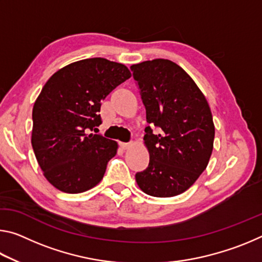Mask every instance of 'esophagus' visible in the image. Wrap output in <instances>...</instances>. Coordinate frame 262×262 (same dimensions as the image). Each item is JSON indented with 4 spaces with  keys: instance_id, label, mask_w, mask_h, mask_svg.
<instances>
[{
    "instance_id": "obj_1",
    "label": "esophagus",
    "mask_w": 262,
    "mask_h": 262,
    "mask_svg": "<svg viewBox=\"0 0 262 262\" xmlns=\"http://www.w3.org/2000/svg\"><path fill=\"white\" fill-rule=\"evenodd\" d=\"M134 145H135L134 142H128V143H120V147H121L123 150L130 149L132 147H134Z\"/></svg>"
}]
</instances>
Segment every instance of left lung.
Here are the masks:
<instances>
[{"instance_id":"obj_1","label":"left lung","mask_w":262,"mask_h":262,"mask_svg":"<svg viewBox=\"0 0 262 262\" xmlns=\"http://www.w3.org/2000/svg\"><path fill=\"white\" fill-rule=\"evenodd\" d=\"M133 76L147 111L149 166L136 173L142 192L157 198L184 193L206 170L214 148L215 126L205 95L174 62L155 59L133 64Z\"/></svg>"}]
</instances>
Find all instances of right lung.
Wrapping results in <instances>:
<instances>
[{
  "label": "right lung",
  "instance_id": "obj_1",
  "mask_svg": "<svg viewBox=\"0 0 262 262\" xmlns=\"http://www.w3.org/2000/svg\"><path fill=\"white\" fill-rule=\"evenodd\" d=\"M130 76L125 64L92 57L59 69L43 85L33 105L31 143L56 189L82 193L103 179L118 143L90 130L101 123V101Z\"/></svg>",
  "mask_w": 262,
  "mask_h": 262
}]
</instances>
